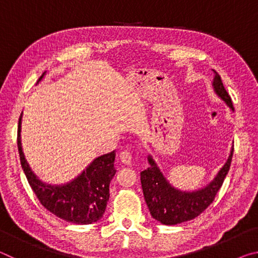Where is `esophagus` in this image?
Segmentation results:
<instances>
[{"instance_id":"obj_1","label":"esophagus","mask_w":258,"mask_h":258,"mask_svg":"<svg viewBox=\"0 0 258 258\" xmlns=\"http://www.w3.org/2000/svg\"><path fill=\"white\" fill-rule=\"evenodd\" d=\"M119 158H120V160H121V163H124L125 165H130L131 163H132L133 157H132V155H131V152L124 150V151L120 152Z\"/></svg>"}]
</instances>
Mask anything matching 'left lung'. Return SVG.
<instances>
[{
	"mask_svg": "<svg viewBox=\"0 0 258 258\" xmlns=\"http://www.w3.org/2000/svg\"><path fill=\"white\" fill-rule=\"evenodd\" d=\"M214 73H215L213 80L214 91L233 110L232 101L224 89L220 75L215 71ZM232 156L233 148L231 149L226 163L218 171L214 180L203 189L196 191H182L169 184L154 158L150 155L148 156L149 167L141 172V184L151 216L161 224L175 225L194 220L195 217L200 215L214 202L216 194L223 184L224 178L230 169Z\"/></svg>",
	"mask_w": 258,
	"mask_h": 258,
	"instance_id": "1",
	"label": "left lung"
}]
</instances>
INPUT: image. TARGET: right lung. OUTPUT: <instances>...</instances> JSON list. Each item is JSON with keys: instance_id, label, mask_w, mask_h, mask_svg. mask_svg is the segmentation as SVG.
I'll return each instance as SVG.
<instances>
[{"instance_id": "1", "label": "right lung", "mask_w": 258, "mask_h": 258, "mask_svg": "<svg viewBox=\"0 0 258 258\" xmlns=\"http://www.w3.org/2000/svg\"><path fill=\"white\" fill-rule=\"evenodd\" d=\"M38 78L37 83L44 77ZM21 119L18 126V150L20 163L30 187L47 211L75 224H91L99 221L109 200V184L115 176V150L95 158L73 181L60 185L46 184L35 175L25 158L21 147Z\"/></svg>"}]
</instances>
